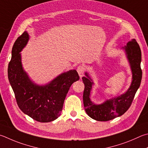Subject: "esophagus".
I'll return each mask as SVG.
<instances>
[{
    "label": "esophagus",
    "mask_w": 148,
    "mask_h": 148,
    "mask_svg": "<svg viewBox=\"0 0 148 148\" xmlns=\"http://www.w3.org/2000/svg\"><path fill=\"white\" fill-rule=\"evenodd\" d=\"M77 73L79 74V76L80 77H82L83 76V74H84V68L82 65H79L77 69Z\"/></svg>",
    "instance_id": "1"
}]
</instances>
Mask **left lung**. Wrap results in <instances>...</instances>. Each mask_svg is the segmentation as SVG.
Wrapping results in <instances>:
<instances>
[{
  "mask_svg": "<svg viewBox=\"0 0 148 148\" xmlns=\"http://www.w3.org/2000/svg\"><path fill=\"white\" fill-rule=\"evenodd\" d=\"M130 64L132 72V82L124 94L107 100L101 104H95L90 100V95L94 83L87 72L82 80L85 85L83 100L85 111L92 119L97 121H108L122 116L130 108L138 88L140 85L142 72L140 67L141 50L135 39H131L123 47Z\"/></svg>",
  "mask_w": 148,
  "mask_h": 148,
  "instance_id": "1",
  "label": "left lung"
}]
</instances>
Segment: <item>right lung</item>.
Wrapping results in <instances>:
<instances>
[{
  "instance_id": "obj_1",
  "label": "right lung",
  "mask_w": 148,
  "mask_h": 148,
  "mask_svg": "<svg viewBox=\"0 0 148 148\" xmlns=\"http://www.w3.org/2000/svg\"><path fill=\"white\" fill-rule=\"evenodd\" d=\"M28 40V32H25L13 45L8 69L9 82L18 106L24 113L37 122H52L60 116L69 88L79 76L76 70H71L45 85L34 83L24 71L20 53Z\"/></svg>"
}]
</instances>
